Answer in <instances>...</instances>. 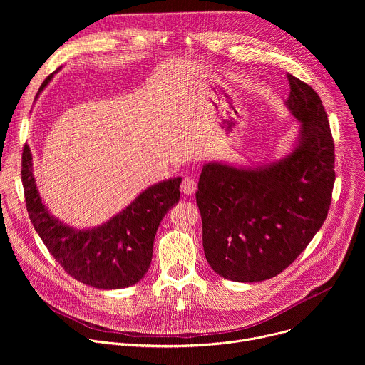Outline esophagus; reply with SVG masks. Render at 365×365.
Returning <instances> with one entry per match:
<instances>
[{"mask_svg":"<svg viewBox=\"0 0 365 365\" xmlns=\"http://www.w3.org/2000/svg\"><path fill=\"white\" fill-rule=\"evenodd\" d=\"M196 189H197V185H196V182L193 179H190V178H185L183 179V182L180 185V190H182L183 195H186V196L193 195L196 192Z\"/></svg>","mask_w":365,"mask_h":365,"instance_id":"1","label":"esophagus"}]
</instances>
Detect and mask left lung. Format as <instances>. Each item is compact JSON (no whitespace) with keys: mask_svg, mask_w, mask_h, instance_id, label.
<instances>
[{"mask_svg":"<svg viewBox=\"0 0 365 365\" xmlns=\"http://www.w3.org/2000/svg\"><path fill=\"white\" fill-rule=\"evenodd\" d=\"M284 106L299 123L280 159L259 165L207 162L196 203L206 262L240 283L272 279L289 267L327 220L335 148L319 95L287 73Z\"/></svg>","mask_w":365,"mask_h":365,"instance_id":"left-lung-1","label":"left lung"}]
</instances>
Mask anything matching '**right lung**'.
Instances as JSON below:
<instances>
[{
    "label": "right lung",
    "instance_id": "right-lung-1",
    "mask_svg": "<svg viewBox=\"0 0 365 365\" xmlns=\"http://www.w3.org/2000/svg\"><path fill=\"white\" fill-rule=\"evenodd\" d=\"M53 76L51 73L43 82L36 98ZM21 179L29 217L48 252L73 279L103 290L134 286L148 272L155 232L179 202L182 183V178H175L148 186L108 221L92 228H76L56 218L43 202L27 144Z\"/></svg>",
    "mask_w": 365,
    "mask_h": 365
}]
</instances>
